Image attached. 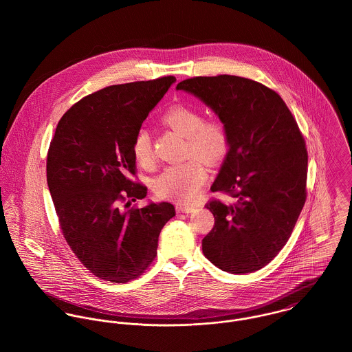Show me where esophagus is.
<instances>
[{"instance_id":"1","label":"esophagus","mask_w":352,"mask_h":352,"mask_svg":"<svg viewBox=\"0 0 352 352\" xmlns=\"http://www.w3.org/2000/svg\"><path fill=\"white\" fill-rule=\"evenodd\" d=\"M192 210H194V206L182 204V203H177V204H176V211H177V212H191Z\"/></svg>"}]
</instances>
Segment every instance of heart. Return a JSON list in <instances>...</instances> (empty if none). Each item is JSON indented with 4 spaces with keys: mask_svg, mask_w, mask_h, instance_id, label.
<instances>
[{
    "mask_svg": "<svg viewBox=\"0 0 352 352\" xmlns=\"http://www.w3.org/2000/svg\"><path fill=\"white\" fill-rule=\"evenodd\" d=\"M162 122L186 137L184 155L197 158L168 166L155 177L154 192L164 199L191 201L198 195L207 179V170L200 160L208 165H218L228 155L230 149L229 129L222 119H204L201 109L187 104L168 108L162 115ZM133 154L142 166L154 164L151 133L144 127L137 130L134 135Z\"/></svg>",
    "mask_w": 352,
    "mask_h": 352,
    "instance_id": "obj_1",
    "label": "heart"
}]
</instances>
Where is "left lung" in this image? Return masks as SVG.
<instances>
[{"label":"left lung","instance_id":"1","mask_svg":"<svg viewBox=\"0 0 352 352\" xmlns=\"http://www.w3.org/2000/svg\"><path fill=\"white\" fill-rule=\"evenodd\" d=\"M176 89L204 101L230 134L211 191L234 203H206L215 222L203 253L226 272L257 271L286 245L306 201L307 151L297 120L275 91L250 78L192 77Z\"/></svg>","mask_w":352,"mask_h":352}]
</instances>
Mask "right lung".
<instances>
[{
	"label": "right lung",
	"mask_w": 352,
	"mask_h": 352,
	"mask_svg": "<svg viewBox=\"0 0 352 352\" xmlns=\"http://www.w3.org/2000/svg\"><path fill=\"white\" fill-rule=\"evenodd\" d=\"M175 81L165 76L88 95L63 113L51 140L47 184L62 234L84 267L112 283L149 268L160 232L175 217L166 201L130 208L148 194L133 180L134 135Z\"/></svg>",
	"instance_id": "obj_1"
}]
</instances>
